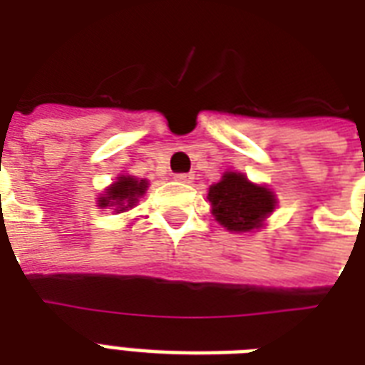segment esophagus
Segmentation results:
<instances>
[{
	"mask_svg": "<svg viewBox=\"0 0 365 365\" xmlns=\"http://www.w3.org/2000/svg\"><path fill=\"white\" fill-rule=\"evenodd\" d=\"M176 180L182 183L193 182V174H176Z\"/></svg>",
	"mask_w": 365,
	"mask_h": 365,
	"instance_id": "1",
	"label": "esophagus"
}]
</instances>
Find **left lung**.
<instances>
[{
  "label": "left lung",
  "instance_id": "left-lung-1",
  "mask_svg": "<svg viewBox=\"0 0 365 365\" xmlns=\"http://www.w3.org/2000/svg\"><path fill=\"white\" fill-rule=\"evenodd\" d=\"M212 216L231 233H254L265 227L267 217L277 208L274 191L250 182L242 172L227 170L208 187Z\"/></svg>",
  "mask_w": 365,
  "mask_h": 365
}]
</instances>
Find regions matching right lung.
Listing matches in <instances>:
<instances>
[{"label": "right lung", "instance_id": "obj_1", "mask_svg": "<svg viewBox=\"0 0 365 365\" xmlns=\"http://www.w3.org/2000/svg\"><path fill=\"white\" fill-rule=\"evenodd\" d=\"M149 187L148 180H140L136 176L121 174L115 182L110 183L108 187L100 193L96 205L100 208H111L115 214L130 210L138 205Z\"/></svg>", "mask_w": 365, "mask_h": 365}]
</instances>
